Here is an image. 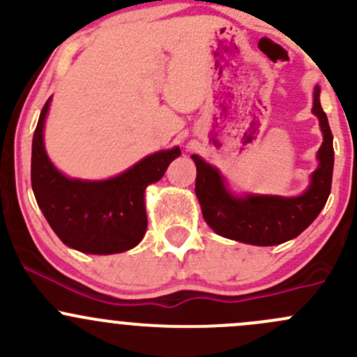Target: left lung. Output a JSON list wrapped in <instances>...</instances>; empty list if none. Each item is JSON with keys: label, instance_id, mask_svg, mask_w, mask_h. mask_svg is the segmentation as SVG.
<instances>
[{"label": "left lung", "instance_id": "1", "mask_svg": "<svg viewBox=\"0 0 357 357\" xmlns=\"http://www.w3.org/2000/svg\"><path fill=\"white\" fill-rule=\"evenodd\" d=\"M312 114L319 119L323 131L319 165L312 172L309 188L298 197H235L226 188L218 169L199 155H192L197 165L195 193L202 214L218 235L250 245H278L301 235L318 218L328 200L333 174V136L319 103V86L314 88Z\"/></svg>", "mask_w": 357, "mask_h": 357}]
</instances>
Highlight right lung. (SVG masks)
Listing matches in <instances>:
<instances>
[{
    "instance_id": "1",
    "label": "right lung",
    "mask_w": 357,
    "mask_h": 357,
    "mask_svg": "<svg viewBox=\"0 0 357 357\" xmlns=\"http://www.w3.org/2000/svg\"><path fill=\"white\" fill-rule=\"evenodd\" d=\"M45 103L32 138L31 183L36 202L53 231L67 247L86 254H117L142 242L146 231L145 190L164 176L178 146L152 153L105 181L68 179L46 155Z\"/></svg>"
}]
</instances>
